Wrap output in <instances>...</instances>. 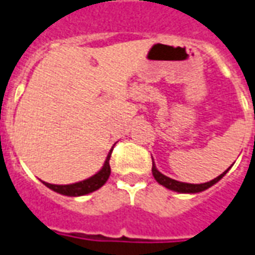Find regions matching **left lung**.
Instances as JSON below:
<instances>
[{
	"label": "left lung",
	"instance_id": "obj_1",
	"mask_svg": "<svg viewBox=\"0 0 255 255\" xmlns=\"http://www.w3.org/2000/svg\"><path fill=\"white\" fill-rule=\"evenodd\" d=\"M230 169V168H228ZM228 169L225 172H223L220 176H217L216 179L213 180H210L208 183H202V184H190V183H182V182H177V180H173L171 177L165 176V175H162L161 172L157 171V168L155 165L153 164L151 166V172H153V176L157 182L160 183L161 186H164V187L169 188V190H173V191H177V192H201L203 190H206V188L212 187L214 183H217L221 179V177L224 176L225 173L228 172Z\"/></svg>",
	"mask_w": 255,
	"mask_h": 255
}]
</instances>
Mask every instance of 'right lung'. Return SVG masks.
I'll list each match as a JSON object with an SVG mask.
<instances>
[{
  "label": "right lung",
  "mask_w": 255,
  "mask_h": 255,
  "mask_svg": "<svg viewBox=\"0 0 255 255\" xmlns=\"http://www.w3.org/2000/svg\"><path fill=\"white\" fill-rule=\"evenodd\" d=\"M111 153L106 157V161L102 169L98 173H95L94 176H91L90 179H86L83 182L73 183V184H65V186H57V184H50V183H45V186L49 188H52L53 191L63 194V195H69V197H78V195H86L89 192H93L95 190H98L102 187L106 183V180L109 179L111 175V165H109V160H111Z\"/></svg>",
  "instance_id": "add662e5"
}]
</instances>
